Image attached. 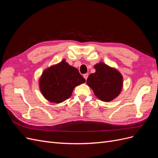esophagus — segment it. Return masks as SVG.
<instances>
[{"label":"esophagus","instance_id":"1","mask_svg":"<svg viewBox=\"0 0 158 158\" xmlns=\"http://www.w3.org/2000/svg\"><path fill=\"white\" fill-rule=\"evenodd\" d=\"M83 77L84 78V79L86 80H87V78H88V74H84L83 75Z\"/></svg>","mask_w":158,"mask_h":158}]
</instances>
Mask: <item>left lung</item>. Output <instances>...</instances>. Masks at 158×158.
Wrapping results in <instances>:
<instances>
[{
	"instance_id": "1",
	"label": "left lung",
	"mask_w": 158,
	"mask_h": 158,
	"mask_svg": "<svg viewBox=\"0 0 158 158\" xmlns=\"http://www.w3.org/2000/svg\"><path fill=\"white\" fill-rule=\"evenodd\" d=\"M95 73L89 74L86 80L88 86L99 99L109 102L117 98L123 87V76L117 69L103 62L94 65Z\"/></svg>"
}]
</instances>
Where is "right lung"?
<instances>
[{
    "label": "right lung",
    "instance_id": "1",
    "mask_svg": "<svg viewBox=\"0 0 158 158\" xmlns=\"http://www.w3.org/2000/svg\"><path fill=\"white\" fill-rule=\"evenodd\" d=\"M85 82L78 70L63 59L43 71L39 79V88L47 101L60 103L71 96L75 87Z\"/></svg>",
    "mask_w": 158,
    "mask_h": 158
}]
</instances>
